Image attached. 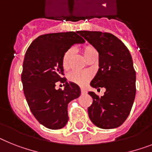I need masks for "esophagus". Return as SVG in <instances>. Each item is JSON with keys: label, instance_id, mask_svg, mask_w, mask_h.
I'll use <instances>...</instances> for the list:
<instances>
[{"label": "esophagus", "instance_id": "34e87169", "mask_svg": "<svg viewBox=\"0 0 152 152\" xmlns=\"http://www.w3.org/2000/svg\"><path fill=\"white\" fill-rule=\"evenodd\" d=\"M81 93H82V94L87 93V91H86V89H85V88H81Z\"/></svg>", "mask_w": 152, "mask_h": 152}]
</instances>
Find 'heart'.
I'll list each match as a JSON object with an SVG mask.
<instances>
[{"instance_id": "obj_1", "label": "heart", "mask_w": 152, "mask_h": 152, "mask_svg": "<svg viewBox=\"0 0 152 152\" xmlns=\"http://www.w3.org/2000/svg\"><path fill=\"white\" fill-rule=\"evenodd\" d=\"M97 52L96 48L91 45L85 46L82 49V53L85 59H87L91 53ZM73 56V50L70 49L64 53L62 58V66L64 69H68L70 67L71 57ZM92 75L90 71H73L68 76L69 81L79 85V86H85L91 80Z\"/></svg>"}]
</instances>
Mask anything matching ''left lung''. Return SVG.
I'll use <instances>...</instances> for the list:
<instances>
[{
    "label": "left lung",
    "mask_w": 152,
    "mask_h": 152,
    "mask_svg": "<svg viewBox=\"0 0 152 152\" xmlns=\"http://www.w3.org/2000/svg\"><path fill=\"white\" fill-rule=\"evenodd\" d=\"M99 53V70L92 88H105L103 96L88 94L93 102L88 108L90 120L102 129H113L128 117L136 95V72L130 51L121 40L108 32L78 31Z\"/></svg>",
    "instance_id": "8db88e82"
}]
</instances>
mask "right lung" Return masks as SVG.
Listing matches in <instances>:
<instances>
[{"label": "right lung", "instance_id": "right-lung-1", "mask_svg": "<svg viewBox=\"0 0 152 152\" xmlns=\"http://www.w3.org/2000/svg\"><path fill=\"white\" fill-rule=\"evenodd\" d=\"M85 42L78 31L46 34L34 40L26 51L22 74L24 95L33 116L46 128L65 126L68 103L81 95L78 85L62 77V58L71 46ZM60 80L65 82L64 90L55 88Z\"/></svg>", "mask_w": 152, "mask_h": 152}]
</instances>
